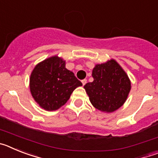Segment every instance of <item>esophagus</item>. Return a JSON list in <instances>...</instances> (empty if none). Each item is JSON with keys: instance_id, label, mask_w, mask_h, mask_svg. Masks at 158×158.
I'll return each mask as SVG.
<instances>
[{"instance_id": "esophagus-1", "label": "esophagus", "mask_w": 158, "mask_h": 158, "mask_svg": "<svg viewBox=\"0 0 158 158\" xmlns=\"http://www.w3.org/2000/svg\"><path fill=\"white\" fill-rule=\"evenodd\" d=\"M81 82H82V85H85L87 83V80H86V79H84V80L81 81Z\"/></svg>"}]
</instances>
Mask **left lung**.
<instances>
[{
    "instance_id": "obj_1",
    "label": "left lung",
    "mask_w": 158,
    "mask_h": 158,
    "mask_svg": "<svg viewBox=\"0 0 158 158\" xmlns=\"http://www.w3.org/2000/svg\"><path fill=\"white\" fill-rule=\"evenodd\" d=\"M93 81L84 86L93 107L103 112H113L122 107L131 91V81L115 59L96 64Z\"/></svg>"
}]
</instances>
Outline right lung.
Listing matches in <instances>:
<instances>
[{
	"label": "right lung",
	"instance_id": "1",
	"mask_svg": "<svg viewBox=\"0 0 158 158\" xmlns=\"http://www.w3.org/2000/svg\"><path fill=\"white\" fill-rule=\"evenodd\" d=\"M72 71L65 68V61L57 55L38 63L30 76L32 97L46 111H55L68 101L76 88L81 86Z\"/></svg>",
	"mask_w": 158,
	"mask_h": 158
}]
</instances>
